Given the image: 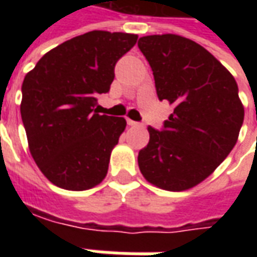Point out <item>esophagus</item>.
Segmentation results:
<instances>
[{"instance_id":"34e87169","label":"esophagus","mask_w":257,"mask_h":257,"mask_svg":"<svg viewBox=\"0 0 257 257\" xmlns=\"http://www.w3.org/2000/svg\"><path fill=\"white\" fill-rule=\"evenodd\" d=\"M126 122H128V125L129 126H138V125H139V123L136 122V121H132V119H126Z\"/></svg>"}]
</instances>
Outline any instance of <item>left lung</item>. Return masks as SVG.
I'll return each mask as SVG.
<instances>
[{
    "label": "left lung",
    "instance_id": "left-lung-1",
    "mask_svg": "<svg viewBox=\"0 0 257 257\" xmlns=\"http://www.w3.org/2000/svg\"><path fill=\"white\" fill-rule=\"evenodd\" d=\"M160 100L173 104L162 131L149 126L150 140L138 162L149 183L183 191L213 173L235 146L243 106L231 73L204 47L176 34L139 38Z\"/></svg>",
    "mask_w": 257,
    "mask_h": 257
}]
</instances>
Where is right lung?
<instances>
[{
	"mask_svg": "<svg viewBox=\"0 0 257 257\" xmlns=\"http://www.w3.org/2000/svg\"><path fill=\"white\" fill-rule=\"evenodd\" d=\"M136 34L93 30L60 44L26 74L20 114L31 157L60 189L82 191L103 182L122 117L97 114L96 96L110 90L114 67Z\"/></svg>",
	"mask_w": 257,
	"mask_h": 257,
	"instance_id": "1",
	"label": "right lung"
}]
</instances>
